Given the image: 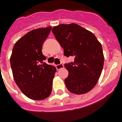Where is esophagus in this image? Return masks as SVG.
<instances>
[{"label":"esophagus","instance_id":"34e87169","mask_svg":"<svg viewBox=\"0 0 122 122\" xmlns=\"http://www.w3.org/2000/svg\"><path fill=\"white\" fill-rule=\"evenodd\" d=\"M56 68L57 70H60V69H62L64 68V65L63 64H59V65H56Z\"/></svg>","mask_w":122,"mask_h":122}]
</instances>
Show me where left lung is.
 I'll return each mask as SVG.
<instances>
[{"label":"left lung","mask_w":122,"mask_h":122,"mask_svg":"<svg viewBox=\"0 0 122 122\" xmlns=\"http://www.w3.org/2000/svg\"><path fill=\"white\" fill-rule=\"evenodd\" d=\"M57 40L66 57L74 61L66 64L69 76L65 80L69 92L86 93L93 88L102 72L104 55L101 44L93 33L76 23L61 24L52 29Z\"/></svg>","instance_id":"1"}]
</instances>
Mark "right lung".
<instances>
[{
  "label": "right lung",
  "instance_id": "obj_1",
  "mask_svg": "<svg viewBox=\"0 0 122 122\" xmlns=\"http://www.w3.org/2000/svg\"><path fill=\"white\" fill-rule=\"evenodd\" d=\"M51 27L30 30L15 42L10 65L15 84L25 96L40 101L50 95L56 69L43 61L42 48Z\"/></svg>",
  "mask_w": 122,
  "mask_h": 122
}]
</instances>
